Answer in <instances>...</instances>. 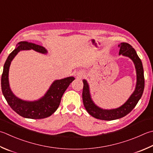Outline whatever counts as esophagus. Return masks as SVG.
Returning a JSON list of instances; mask_svg holds the SVG:
<instances>
[{"mask_svg":"<svg viewBox=\"0 0 153 153\" xmlns=\"http://www.w3.org/2000/svg\"><path fill=\"white\" fill-rule=\"evenodd\" d=\"M83 76H84V75H83V73H79V74H78V76L79 77H82Z\"/></svg>","mask_w":153,"mask_h":153,"instance_id":"1","label":"esophagus"}]
</instances>
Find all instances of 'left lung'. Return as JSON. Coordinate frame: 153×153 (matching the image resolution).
I'll return each mask as SVG.
<instances>
[{"label":"left lung","mask_w":153,"mask_h":153,"mask_svg":"<svg viewBox=\"0 0 153 153\" xmlns=\"http://www.w3.org/2000/svg\"><path fill=\"white\" fill-rule=\"evenodd\" d=\"M120 48L119 55L128 57L132 59L137 72V84L134 92L128 100L123 105L117 109H103L99 107L92 101L89 93V85L85 79L83 80V88L82 92L83 103L89 115L100 120L111 121L123 117L132 111L141 97L145 88L144 70L142 62L137 55L135 50L129 44L122 42L118 46Z\"/></svg>","instance_id":"8db88e82"}]
</instances>
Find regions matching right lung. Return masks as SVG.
Listing matches in <instances>:
<instances>
[{
    "mask_svg": "<svg viewBox=\"0 0 153 153\" xmlns=\"http://www.w3.org/2000/svg\"><path fill=\"white\" fill-rule=\"evenodd\" d=\"M34 50L38 52L46 53L44 47L28 42H20L5 62L1 77V88L2 94L8 104L15 112L25 118L40 119L50 117L58 108L63 94L70 83L75 79L74 77L56 80L50 88L40 100L27 101L20 100L12 92L8 82V71L12 60L21 50Z\"/></svg>",
    "mask_w": 153,
    "mask_h": 153,
    "instance_id": "1",
    "label": "right lung"
}]
</instances>
